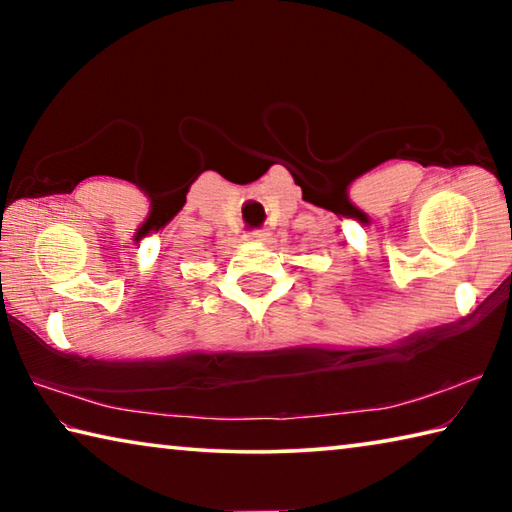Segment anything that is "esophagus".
<instances>
[{
  "instance_id": "esophagus-1",
  "label": "esophagus",
  "mask_w": 512,
  "mask_h": 512,
  "mask_svg": "<svg viewBox=\"0 0 512 512\" xmlns=\"http://www.w3.org/2000/svg\"><path fill=\"white\" fill-rule=\"evenodd\" d=\"M244 239H246V241H266V239H268V232H266V230H253V232H246Z\"/></svg>"
}]
</instances>
